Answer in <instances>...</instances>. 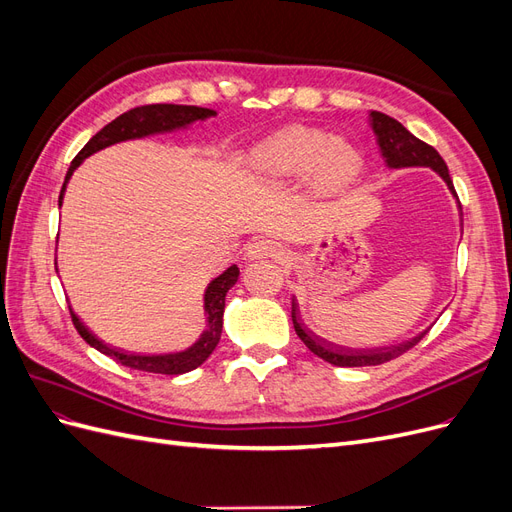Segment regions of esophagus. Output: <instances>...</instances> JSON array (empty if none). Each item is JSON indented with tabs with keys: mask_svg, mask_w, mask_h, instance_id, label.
Returning <instances> with one entry per match:
<instances>
[{
	"mask_svg": "<svg viewBox=\"0 0 512 512\" xmlns=\"http://www.w3.org/2000/svg\"><path fill=\"white\" fill-rule=\"evenodd\" d=\"M284 250L282 245L273 241V239H256L254 243H250V247H247L245 252V258H277L282 256Z\"/></svg>",
	"mask_w": 512,
	"mask_h": 512,
	"instance_id": "34e87169",
	"label": "esophagus"
}]
</instances>
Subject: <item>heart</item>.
Returning <instances> with one entry per match:
<instances>
[{
	"instance_id": "1",
	"label": "heart",
	"mask_w": 512,
	"mask_h": 512,
	"mask_svg": "<svg viewBox=\"0 0 512 512\" xmlns=\"http://www.w3.org/2000/svg\"><path fill=\"white\" fill-rule=\"evenodd\" d=\"M254 175L269 183H284L307 175L312 188L331 196L344 192L359 179L363 158L344 138H329L322 130L292 126L250 153Z\"/></svg>"
}]
</instances>
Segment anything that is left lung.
<instances>
[{"label":"left lung","mask_w":512,"mask_h":512,"mask_svg":"<svg viewBox=\"0 0 512 512\" xmlns=\"http://www.w3.org/2000/svg\"><path fill=\"white\" fill-rule=\"evenodd\" d=\"M369 123H371V130H374V134H376V141H378V147H380V153H382L386 166L389 168L429 166L444 179L448 190H451V194L457 198L451 175H448V168L436 149L423 141H418V138L401 126L397 119L384 115V113L371 111ZM457 205H459V200H457ZM459 209H461V205H459ZM292 324H294V331H297V335L301 337V342L309 350H312L316 356H320V359H324L331 365H337V367H365V365H382L386 361H393L399 354H404L406 350H410L412 346L421 342V337L427 333V331H423L421 335L412 337L410 342L395 344V346H382V348L337 346L305 327L299 318V303L294 297H292Z\"/></svg>","instance_id":"left-lung-1"}]
</instances>
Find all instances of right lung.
Segmentation results:
<instances>
[{"instance_id": "obj_1", "label": "right lung", "mask_w": 512, "mask_h": 512, "mask_svg": "<svg viewBox=\"0 0 512 512\" xmlns=\"http://www.w3.org/2000/svg\"><path fill=\"white\" fill-rule=\"evenodd\" d=\"M218 113L211 111V108H200V106H185V104H149V106H136L132 111L119 115L113 119L108 126H104L96 136L89 138V143L76 153L72 160L66 181L61 185L59 192V207L64 203V192L66 185L72 177L76 168L89 156H94L96 151H102L115 143L123 141H134V138H145L151 134H164V132H175L181 128H188L194 121H205L209 117H215ZM239 280V267L232 265L222 275L211 280V284L205 290V316H207V327L200 333L196 342L181 352H168V354H136V352H123L121 348H113L104 344L102 339L91 333L85 322L74 314L70 307L72 322L76 331L81 333L85 342L96 348L98 352L111 356L117 363L126 365L130 369H141L149 371V374H166V376H179L185 371H192L198 365H203L209 354L218 346L222 337V318H224V305H226V292L237 284Z\"/></svg>"}]
</instances>
